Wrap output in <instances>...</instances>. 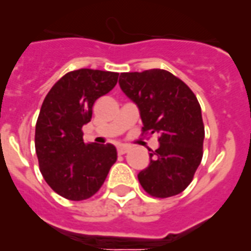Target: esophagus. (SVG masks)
I'll return each instance as SVG.
<instances>
[{
  "mask_svg": "<svg viewBox=\"0 0 251 251\" xmlns=\"http://www.w3.org/2000/svg\"><path fill=\"white\" fill-rule=\"evenodd\" d=\"M117 151H118V153H120V154H125V153H127L129 151H130V148L126 147V145H118Z\"/></svg>",
  "mask_w": 251,
  "mask_h": 251,
  "instance_id": "esophagus-1",
  "label": "esophagus"
}]
</instances>
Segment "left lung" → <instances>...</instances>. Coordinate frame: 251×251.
I'll return each mask as SVG.
<instances>
[{"label": "left lung", "mask_w": 251, "mask_h": 251, "mask_svg": "<svg viewBox=\"0 0 251 251\" xmlns=\"http://www.w3.org/2000/svg\"><path fill=\"white\" fill-rule=\"evenodd\" d=\"M120 87L140 110L142 133H157L160 147L149 149L151 163L138 181L154 198L183 192L203 157L204 125L192 90L165 70L124 72Z\"/></svg>", "instance_id": "obj_1"}]
</instances>
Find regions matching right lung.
Returning a JSON list of instances; mask_svg holds the SVG:
<instances>
[{
	"label": "right lung",
	"mask_w": 251,
	"mask_h": 251,
	"mask_svg": "<svg viewBox=\"0 0 251 251\" xmlns=\"http://www.w3.org/2000/svg\"><path fill=\"white\" fill-rule=\"evenodd\" d=\"M118 72L82 68L66 74L47 94L36 122L35 148L43 177L68 200H84L99 191L117 149L111 144L83 141V125L95 100L111 91Z\"/></svg>",
	"instance_id": "right-lung-1"
}]
</instances>
